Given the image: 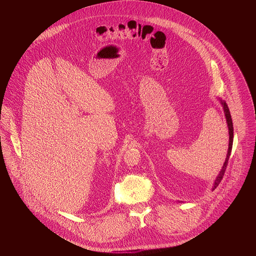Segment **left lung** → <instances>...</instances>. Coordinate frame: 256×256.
I'll return each instance as SVG.
<instances>
[{
    "mask_svg": "<svg viewBox=\"0 0 256 256\" xmlns=\"http://www.w3.org/2000/svg\"><path fill=\"white\" fill-rule=\"evenodd\" d=\"M218 100H220V103L222 104L223 106V109H224V114H225V118H226V122H227V126H228V130H229V147H228V152H227V156H226V160L223 164V167L220 171V173L218 174V176L216 177L214 181V184H212V190H214L220 184L221 180L223 179V176H224V173H225V170L227 168V165H228V160L230 158V155H231V151H232V146H233V138H234V130H233V122H232V118H231V114H230V110L228 108V105L226 103L225 100H222L221 98H218Z\"/></svg>",
    "mask_w": 256,
    "mask_h": 256,
    "instance_id": "8db88e82",
    "label": "left lung"
}]
</instances>
